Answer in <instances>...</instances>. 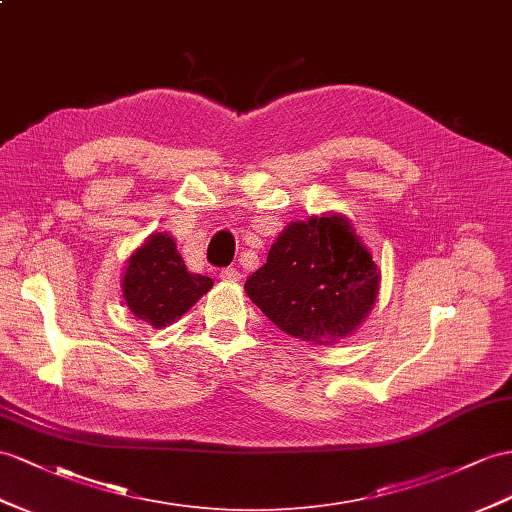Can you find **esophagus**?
I'll list each match as a JSON object with an SVG mask.
<instances>
[{"instance_id": "1", "label": "esophagus", "mask_w": 512, "mask_h": 512, "mask_svg": "<svg viewBox=\"0 0 512 512\" xmlns=\"http://www.w3.org/2000/svg\"><path fill=\"white\" fill-rule=\"evenodd\" d=\"M220 279L222 281H240L242 279V272L238 268H222L220 270Z\"/></svg>"}]
</instances>
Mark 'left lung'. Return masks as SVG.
Returning <instances> with one entry per match:
<instances>
[{
  "label": "left lung",
  "instance_id": "1",
  "mask_svg": "<svg viewBox=\"0 0 512 512\" xmlns=\"http://www.w3.org/2000/svg\"><path fill=\"white\" fill-rule=\"evenodd\" d=\"M378 281L370 253L346 220L309 218L279 235L244 290L283 333L326 344L368 316Z\"/></svg>",
  "mask_w": 512,
  "mask_h": 512
}]
</instances>
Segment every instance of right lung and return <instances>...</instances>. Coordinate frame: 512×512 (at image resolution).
Wrapping results in <instances>:
<instances>
[{
  "mask_svg": "<svg viewBox=\"0 0 512 512\" xmlns=\"http://www.w3.org/2000/svg\"><path fill=\"white\" fill-rule=\"evenodd\" d=\"M212 285L209 277L186 270L173 238L153 233L129 257L123 296L136 318L160 329L183 316Z\"/></svg>",
  "mask_w": 512,
  "mask_h": 512,
  "instance_id": "right-lung-1",
  "label": "right lung"
}]
</instances>
